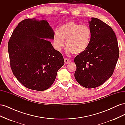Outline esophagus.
<instances>
[{"mask_svg":"<svg viewBox=\"0 0 125 125\" xmlns=\"http://www.w3.org/2000/svg\"><path fill=\"white\" fill-rule=\"evenodd\" d=\"M64 60H65V64H68L71 62V60L69 59H68L67 58H65L64 59Z\"/></svg>","mask_w":125,"mask_h":125,"instance_id":"esophagus-1","label":"esophagus"}]
</instances>
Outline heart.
I'll return each instance as SVG.
<instances>
[{
    "mask_svg": "<svg viewBox=\"0 0 125 125\" xmlns=\"http://www.w3.org/2000/svg\"><path fill=\"white\" fill-rule=\"evenodd\" d=\"M91 37V31L88 26L70 21L60 26L58 32L54 33L53 40L57 50H61L64 46L63 41H66L68 51L78 55L87 50Z\"/></svg>",
    "mask_w": 125,
    "mask_h": 125,
    "instance_id": "obj_1",
    "label": "heart"
}]
</instances>
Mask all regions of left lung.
Listing matches in <instances>:
<instances>
[{"label":"left lung","mask_w":125,"mask_h":125,"mask_svg":"<svg viewBox=\"0 0 125 125\" xmlns=\"http://www.w3.org/2000/svg\"><path fill=\"white\" fill-rule=\"evenodd\" d=\"M92 37L89 46L74 59L77 66L74 77L82 86H99L113 74L119 50L115 33L110 26L92 18L89 22Z\"/></svg>","instance_id":"left-lung-1"}]
</instances>
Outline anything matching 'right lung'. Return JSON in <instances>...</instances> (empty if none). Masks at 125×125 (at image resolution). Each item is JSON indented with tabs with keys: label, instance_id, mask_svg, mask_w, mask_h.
Wrapping results in <instances>:
<instances>
[{
	"label": "right lung",
	"instance_id": "add662e5",
	"mask_svg": "<svg viewBox=\"0 0 125 125\" xmlns=\"http://www.w3.org/2000/svg\"><path fill=\"white\" fill-rule=\"evenodd\" d=\"M54 33L45 20L26 19L18 23L8 44L13 74L26 88L47 90L53 83L58 70L64 65L62 54L50 41Z\"/></svg>",
	"mask_w": 125,
	"mask_h": 125
}]
</instances>
